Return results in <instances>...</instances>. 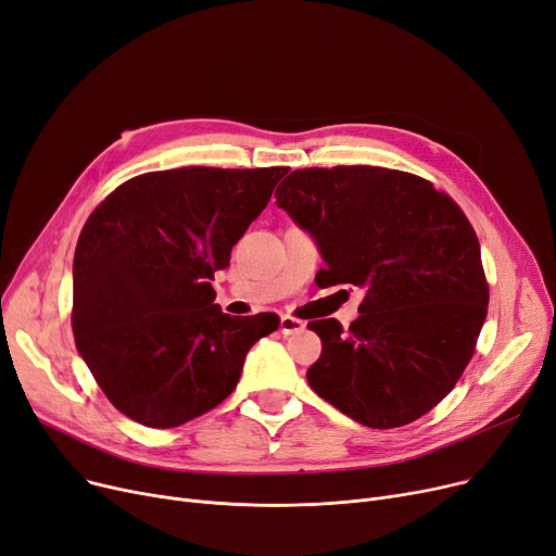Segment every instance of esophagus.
<instances>
[{
    "mask_svg": "<svg viewBox=\"0 0 556 556\" xmlns=\"http://www.w3.org/2000/svg\"><path fill=\"white\" fill-rule=\"evenodd\" d=\"M302 329H304V323H302V320H298V318H293V316H281V320H279V331H281L283 336L300 333Z\"/></svg>",
    "mask_w": 556,
    "mask_h": 556,
    "instance_id": "1",
    "label": "esophagus"
}]
</instances>
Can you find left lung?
<instances>
[{
    "label": "left lung",
    "instance_id": "left-lung-1",
    "mask_svg": "<svg viewBox=\"0 0 556 556\" xmlns=\"http://www.w3.org/2000/svg\"><path fill=\"white\" fill-rule=\"evenodd\" d=\"M275 198L323 254L318 286L366 293L350 329L308 323L323 341L311 389L372 429L431 412L466 370L489 308L464 211L427 179L372 165L295 170Z\"/></svg>",
    "mask_w": 556,
    "mask_h": 556
}]
</instances>
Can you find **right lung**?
Wrapping results in <instances>:
<instances>
[{"instance_id":"add662e5","label":"right lung","mask_w":556,"mask_h":556,"mask_svg":"<svg viewBox=\"0 0 556 556\" xmlns=\"http://www.w3.org/2000/svg\"><path fill=\"white\" fill-rule=\"evenodd\" d=\"M286 167H177L138 175L90 213L72 265V331L119 414L179 427L233 389L275 313L231 318L213 275L268 206Z\"/></svg>"}]
</instances>
